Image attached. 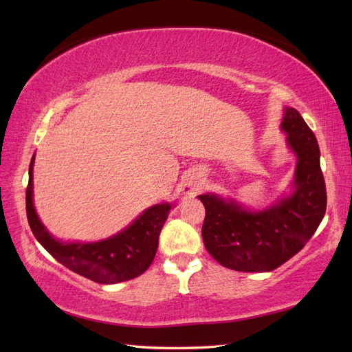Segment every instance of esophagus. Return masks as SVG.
I'll use <instances>...</instances> for the list:
<instances>
[{"label": "esophagus", "mask_w": 352, "mask_h": 352, "mask_svg": "<svg viewBox=\"0 0 352 352\" xmlns=\"http://www.w3.org/2000/svg\"><path fill=\"white\" fill-rule=\"evenodd\" d=\"M201 188H203V177H201L198 172H190V174L184 177L183 190L188 193V195H193V193H197Z\"/></svg>", "instance_id": "1"}]
</instances>
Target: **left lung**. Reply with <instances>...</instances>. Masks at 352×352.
I'll return each instance as SVG.
<instances>
[{"instance_id":"left-lung-1","label":"left lung","mask_w":352,"mask_h":352,"mask_svg":"<svg viewBox=\"0 0 352 352\" xmlns=\"http://www.w3.org/2000/svg\"><path fill=\"white\" fill-rule=\"evenodd\" d=\"M281 130L296 155L294 192L289 197L258 212L213 193L198 197L206 207L201 230L206 250L233 271H274L304 248L324 219L327 189L315 134L292 107L284 109Z\"/></svg>"}]
</instances>
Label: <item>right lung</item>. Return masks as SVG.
I'll return each mask as SVG.
<instances>
[{"label":"right lung","instance_id":"right-lung-1","mask_svg":"<svg viewBox=\"0 0 352 352\" xmlns=\"http://www.w3.org/2000/svg\"><path fill=\"white\" fill-rule=\"evenodd\" d=\"M33 164L28 169V186L25 192L27 218L30 228L45 250L58 263L86 278L101 284L126 281L144 274L153 263L159 236L172 208L170 203L157 204L146 208L118 234L100 242H60L52 237L37 216L33 206Z\"/></svg>","mask_w":352,"mask_h":352}]
</instances>
